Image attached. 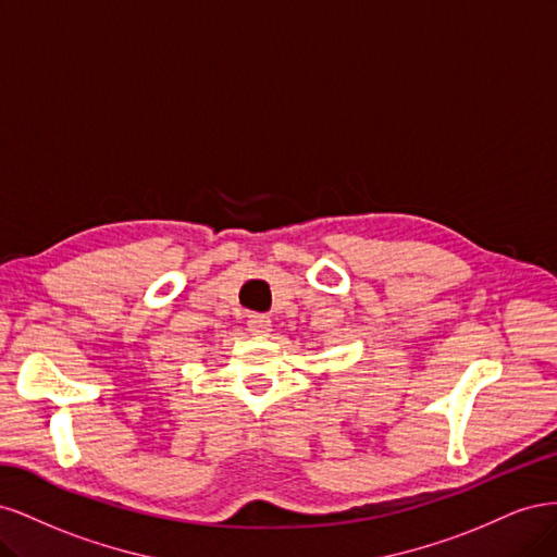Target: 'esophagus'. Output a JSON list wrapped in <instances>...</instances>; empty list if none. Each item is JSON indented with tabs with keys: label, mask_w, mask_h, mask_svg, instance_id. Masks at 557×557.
<instances>
[{
	"label": "esophagus",
	"mask_w": 557,
	"mask_h": 557,
	"mask_svg": "<svg viewBox=\"0 0 557 557\" xmlns=\"http://www.w3.org/2000/svg\"><path fill=\"white\" fill-rule=\"evenodd\" d=\"M248 332L258 334V336H267L269 332H272V318L264 313L248 315Z\"/></svg>",
	"instance_id": "34e87169"
}]
</instances>
